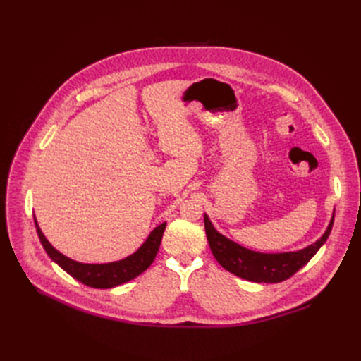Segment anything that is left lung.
<instances>
[{
  "label": "left lung",
  "mask_w": 361,
  "mask_h": 361,
  "mask_svg": "<svg viewBox=\"0 0 361 361\" xmlns=\"http://www.w3.org/2000/svg\"><path fill=\"white\" fill-rule=\"evenodd\" d=\"M335 212L326 231L316 243L297 252L286 253H260L245 249L238 243L226 238L215 230L209 216L204 214V230L209 241V247L218 263L228 272L252 282H281L293 276L317 253V250L328 240Z\"/></svg>",
  "instance_id": "left-lung-1"
}]
</instances>
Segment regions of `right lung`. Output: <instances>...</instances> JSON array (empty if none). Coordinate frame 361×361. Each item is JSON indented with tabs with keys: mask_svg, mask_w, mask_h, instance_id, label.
<instances>
[{
	"mask_svg": "<svg viewBox=\"0 0 361 361\" xmlns=\"http://www.w3.org/2000/svg\"><path fill=\"white\" fill-rule=\"evenodd\" d=\"M35 226H36L37 237H39L48 256L59 264V267H61L68 275H71L74 279L80 281L82 283H85V286L92 288H112L139 276L142 272H145L150 267L159 250V244L162 240L166 222H162L161 225H158L135 253L121 260L109 262V263L75 262L52 247V244L47 240V237L39 228V225H37L36 218H35Z\"/></svg>",
	"mask_w": 361,
	"mask_h": 361,
	"instance_id": "obj_1",
	"label": "right lung"
}]
</instances>
